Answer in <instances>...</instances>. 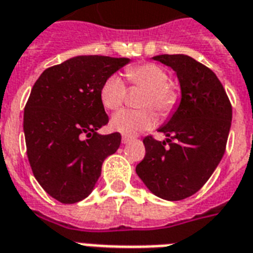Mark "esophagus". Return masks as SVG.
<instances>
[{"mask_svg":"<svg viewBox=\"0 0 253 253\" xmlns=\"http://www.w3.org/2000/svg\"><path fill=\"white\" fill-rule=\"evenodd\" d=\"M131 140H132V138H131V136H126V135H125V136H122V143H128V142H131Z\"/></svg>","mask_w":253,"mask_h":253,"instance_id":"34e87169","label":"esophagus"}]
</instances>
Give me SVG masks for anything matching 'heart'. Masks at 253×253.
Masks as SVG:
<instances>
[{
  "label": "heart",
  "instance_id": "heart-1",
  "mask_svg": "<svg viewBox=\"0 0 253 253\" xmlns=\"http://www.w3.org/2000/svg\"><path fill=\"white\" fill-rule=\"evenodd\" d=\"M127 82L132 86L146 87L142 106H154L162 115H169L178 103V92L169 84V74L155 63L132 66L125 71ZM126 84L118 74L110 75L99 91L102 105L107 110H118L126 98ZM158 122L157 114L147 107L142 110H121L111 118V128L117 132L134 136L150 130Z\"/></svg>",
  "mask_w": 253,
  "mask_h": 253
}]
</instances>
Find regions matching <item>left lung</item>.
I'll return each instance as SVG.
<instances>
[{"mask_svg": "<svg viewBox=\"0 0 253 253\" xmlns=\"http://www.w3.org/2000/svg\"><path fill=\"white\" fill-rule=\"evenodd\" d=\"M152 59L176 73L182 98L159 128L167 139H143L146 155L136 173L154 195L175 202L198 192L220 163L232 106L220 81L203 63L184 54H162Z\"/></svg>", "mask_w": 253, "mask_h": 253, "instance_id": "left-lung-1", "label": "left lung"}]
</instances>
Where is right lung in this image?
Here are the masks:
<instances>
[{"instance_id": "obj_1", "label": "right lung", "mask_w": 253, "mask_h": 253, "mask_svg": "<svg viewBox=\"0 0 253 253\" xmlns=\"http://www.w3.org/2000/svg\"><path fill=\"white\" fill-rule=\"evenodd\" d=\"M128 62L78 55L46 69L33 86L24 111L29 163L37 182L61 203L87 198L103 161L119 148V132H96L109 122L99 91Z\"/></svg>"}]
</instances>
